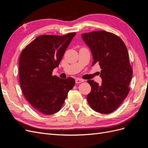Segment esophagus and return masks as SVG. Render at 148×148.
Segmentation results:
<instances>
[{
  "label": "esophagus",
  "mask_w": 148,
  "mask_h": 148,
  "mask_svg": "<svg viewBox=\"0 0 148 148\" xmlns=\"http://www.w3.org/2000/svg\"><path fill=\"white\" fill-rule=\"evenodd\" d=\"M84 82V80L83 79H79V78H77V79H76V80H75V82H76V83H82V82Z\"/></svg>",
  "instance_id": "obj_1"
}]
</instances>
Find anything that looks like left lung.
<instances>
[{
  "mask_svg": "<svg viewBox=\"0 0 148 148\" xmlns=\"http://www.w3.org/2000/svg\"><path fill=\"white\" fill-rule=\"evenodd\" d=\"M91 51L92 65L98 64L101 69V85L88 80L91 91L87 101L97 112L107 114L117 109L129 92L128 86L133 75L128 51L119 36L106 31L82 34Z\"/></svg>",
  "mask_w": 148,
  "mask_h": 148,
  "instance_id": "obj_1",
  "label": "left lung"
}]
</instances>
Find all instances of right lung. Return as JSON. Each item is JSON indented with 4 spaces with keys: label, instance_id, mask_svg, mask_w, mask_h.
Returning a JSON list of instances; mask_svg holds the SVG:
<instances>
[{
    "label": "right lung",
    "instance_id": "obj_1",
    "mask_svg": "<svg viewBox=\"0 0 148 148\" xmlns=\"http://www.w3.org/2000/svg\"><path fill=\"white\" fill-rule=\"evenodd\" d=\"M76 33L64 36L41 35L22 51L19 59V80L22 92L32 108L44 115L59 112L74 78L52 76Z\"/></svg>",
    "mask_w": 148,
    "mask_h": 148
}]
</instances>
